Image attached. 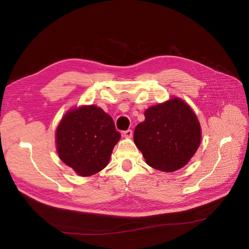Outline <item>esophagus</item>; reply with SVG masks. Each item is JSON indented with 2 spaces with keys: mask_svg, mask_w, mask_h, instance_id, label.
Here are the masks:
<instances>
[{
  "mask_svg": "<svg viewBox=\"0 0 249 249\" xmlns=\"http://www.w3.org/2000/svg\"><path fill=\"white\" fill-rule=\"evenodd\" d=\"M123 137H124L125 139H130V138L132 137V130H131V129H128V130L124 131V132H123Z\"/></svg>",
  "mask_w": 249,
  "mask_h": 249,
  "instance_id": "obj_1",
  "label": "esophagus"
}]
</instances>
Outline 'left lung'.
Instances as JSON below:
<instances>
[{
	"instance_id": "1",
	"label": "left lung",
	"mask_w": 249,
	"mask_h": 249,
	"mask_svg": "<svg viewBox=\"0 0 249 249\" xmlns=\"http://www.w3.org/2000/svg\"><path fill=\"white\" fill-rule=\"evenodd\" d=\"M145 121L133 132L134 144L147 165L162 172L186 166L201 141V126L195 112L180 98L151 106Z\"/></svg>"
}]
</instances>
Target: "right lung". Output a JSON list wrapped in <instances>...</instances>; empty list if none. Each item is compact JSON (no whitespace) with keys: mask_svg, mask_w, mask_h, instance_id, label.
I'll return each mask as SVG.
<instances>
[{"mask_svg":"<svg viewBox=\"0 0 249 249\" xmlns=\"http://www.w3.org/2000/svg\"><path fill=\"white\" fill-rule=\"evenodd\" d=\"M59 159L80 176H90L108 165L121 134L112 118L96 105L67 111L56 128Z\"/></svg>","mask_w":249,"mask_h":249,"instance_id":"right-lung-1","label":"right lung"}]
</instances>
